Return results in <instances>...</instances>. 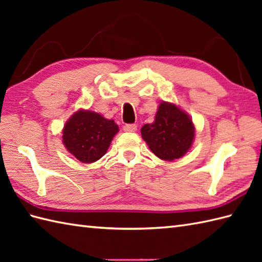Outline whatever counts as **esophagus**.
<instances>
[{"mask_svg":"<svg viewBox=\"0 0 262 262\" xmlns=\"http://www.w3.org/2000/svg\"><path fill=\"white\" fill-rule=\"evenodd\" d=\"M122 129L125 132H136L137 130V126L135 124H126L122 127Z\"/></svg>","mask_w":262,"mask_h":262,"instance_id":"1","label":"esophagus"}]
</instances>
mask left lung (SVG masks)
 Here are the masks:
<instances>
[{
	"instance_id": "obj_1",
	"label": "left lung",
	"mask_w": 262,
	"mask_h": 262,
	"mask_svg": "<svg viewBox=\"0 0 262 262\" xmlns=\"http://www.w3.org/2000/svg\"><path fill=\"white\" fill-rule=\"evenodd\" d=\"M143 140L158 158L173 161L182 158L193 142L194 126L185 111L176 104L162 102L152 124L141 129Z\"/></svg>"
}]
</instances>
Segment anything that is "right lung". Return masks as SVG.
<instances>
[{"label": "right lung", "instance_id": "right-lung-1", "mask_svg": "<svg viewBox=\"0 0 262 262\" xmlns=\"http://www.w3.org/2000/svg\"><path fill=\"white\" fill-rule=\"evenodd\" d=\"M119 128L114 120L105 119L90 110H79L66 122L63 143L66 149L83 163H92L107 153Z\"/></svg>", "mask_w": 262, "mask_h": 262}]
</instances>
